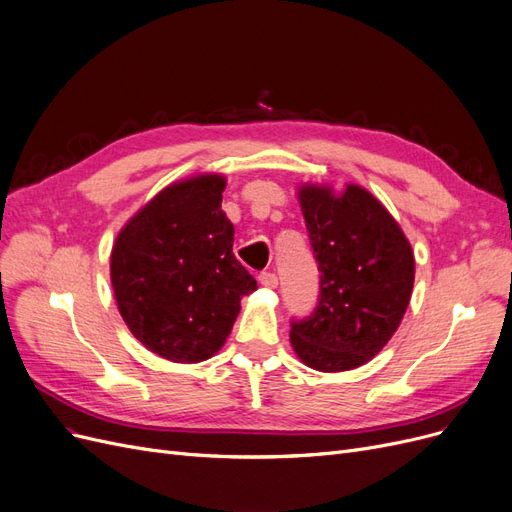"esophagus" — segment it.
<instances>
[{
  "mask_svg": "<svg viewBox=\"0 0 512 512\" xmlns=\"http://www.w3.org/2000/svg\"><path fill=\"white\" fill-rule=\"evenodd\" d=\"M259 283H261V287H266V289H276L278 278L272 272H261L259 274Z\"/></svg>",
  "mask_w": 512,
  "mask_h": 512,
  "instance_id": "esophagus-1",
  "label": "esophagus"
}]
</instances>
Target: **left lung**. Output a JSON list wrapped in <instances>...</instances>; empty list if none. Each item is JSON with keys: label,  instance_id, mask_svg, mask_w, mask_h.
Returning a JSON list of instances; mask_svg holds the SVG:
<instances>
[{"label": "left lung", "instance_id": "8db88e82", "mask_svg": "<svg viewBox=\"0 0 512 512\" xmlns=\"http://www.w3.org/2000/svg\"><path fill=\"white\" fill-rule=\"evenodd\" d=\"M312 253L319 263L315 312L291 323V346L319 372L364 366L383 351L410 302L415 255L400 225L357 185L298 191Z\"/></svg>", "mask_w": 512, "mask_h": 512}]
</instances>
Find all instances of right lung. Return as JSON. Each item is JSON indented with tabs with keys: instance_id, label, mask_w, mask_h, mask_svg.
Segmentation results:
<instances>
[{
	"instance_id": "add662e5",
	"label": "right lung",
	"mask_w": 512,
	"mask_h": 512,
	"mask_svg": "<svg viewBox=\"0 0 512 512\" xmlns=\"http://www.w3.org/2000/svg\"><path fill=\"white\" fill-rule=\"evenodd\" d=\"M225 178L200 174L159 191L121 229L110 255L114 298L148 351L197 364L225 344L255 278L234 257L221 210Z\"/></svg>"
}]
</instances>
